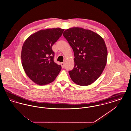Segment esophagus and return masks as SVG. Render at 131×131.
Returning a JSON list of instances; mask_svg holds the SVG:
<instances>
[{
	"instance_id": "1",
	"label": "esophagus",
	"mask_w": 131,
	"mask_h": 131,
	"mask_svg": "<svg viewBox=\"0 0 131 131\" xmlns=\"http://www.w3.org/2000/svg\"><path fill=\"white\" fill-rule=\"evenodd\" d=\"M64 65H65V63L64 62H62L61 63V66H62V68H64Z\"/></svg>"
}]
</instances>
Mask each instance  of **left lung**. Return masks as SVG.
Masks as SVG:
<instances>
[{
  "label": "left lung",
  "instance_id": "obj_1",
  "mask_svg": "<svg viewBox=\"0 0 131 131\" xmlns=\"http://www.w3.org/2000/svg\"><path fill=\"white\" fill-rule=\"evenodd\" d=\"M74 52V68L69 73L75 84L87 86L96 81L105 68L107 50L100 35L90 30L72 27L63 32Z\"/></svg>",
  "mask_w": 131,
  "mask_h": 131
}]
</instances>
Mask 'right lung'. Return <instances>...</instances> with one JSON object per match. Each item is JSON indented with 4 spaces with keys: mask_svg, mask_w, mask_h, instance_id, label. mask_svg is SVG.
<instances>
[{
    "mask_svg": "<svg viewBox=\"0 0 131 131\" xmlns=\"http://www.w3.org/2000/svg\"><path fill=\"white\" fill-rule=\"evenodd\" d=\"M64 30L60 28L40 30L31 34L23 44L22 66L28 77L38 85L52 82L61 71V66L53 61L52 47Z\"/></svg>",
    "mask_w": 131,
    "mask_h": 131,
    "instance_id": "add662e5",
    "label": "right lung"
}]
</instances>
